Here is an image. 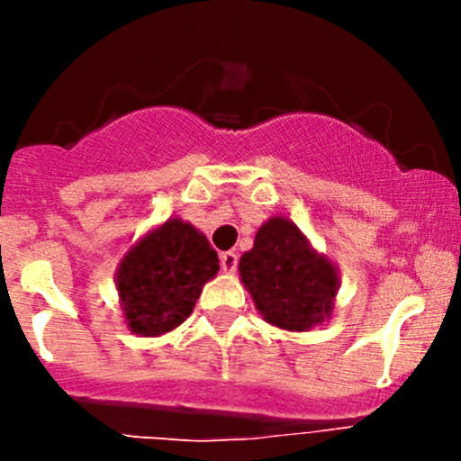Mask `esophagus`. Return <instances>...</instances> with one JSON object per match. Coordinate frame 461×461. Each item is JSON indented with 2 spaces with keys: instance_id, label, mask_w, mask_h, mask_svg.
<instances>
[{
  "instance_id": "esophagus-1",
  "label": "esophagus",
  "mask_w": 461,
  "mask_h": 461,
  "mask_svg": "<svg viewBox=\"0 0 461 461\" xmlns=\"http://www.w3.org/2000/svg\"><path fill=\"white\" fill-rule=\"evenodd\" d=\"M221 267L225 274H234L239 267V254L236 252H222L221 254Z\"/></svg>"
}]
</instances>
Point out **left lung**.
Here are the masks:
<instances>
[{"label":"left lung","mask_w":461,"mask_h":461,"mask_svg":"<svg viewBox=\"0 0 461 461\" xmlns=\"http://www.w3.org/2000/svg\"><path fill=\"white\" fill-rule=\"evenodd\" d=\"M240 283L258 314L285 332H308L332 317L339 267L283 216L258 227L254 248L239 260Z\"/></svg>","instance_id":"1"}]
</instances>
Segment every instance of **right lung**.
Returning a JSON list of instances; mask_svg holds the SVG:
<instances>
[{
    "mask_svg": "<svg viewBox=\"0 0 461 461\" xmlns=\"http://www.w3.org/2000/svg\"><path fill=\"white\" fill-rule=\"evenodd\" d=\"M218 272L207 236L183 218H167L127 249L115 272L124 323L138 337H160L194 312Z\"/></svg>",
    "mask_w": 461,
    "mask_h": 461,
    "instance_id": "1",
    "label": "right lung"
}]
</instances>
